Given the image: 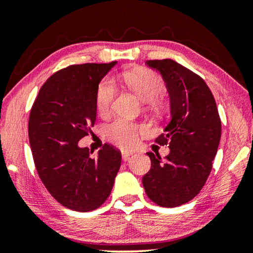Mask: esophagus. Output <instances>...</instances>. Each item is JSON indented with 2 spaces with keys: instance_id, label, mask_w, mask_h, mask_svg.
Wrapping results in <instances>:
<instances>
[{
  "instance_id": "34e87169",
  "label": "esophagus",
  "mask_w": 253,
  "mask_h": 253,
  "mask_svg": "<svg viewBox=\"0 0 253 253\" xmlns=\"http://www.w3.org/2000/svg\"><path fill=\"white\" fill-rule=\"evenodd\" d=\"M131 154H132V152H130V151H123V152H122V159H123V161H127V159H129V157H130Z\"/></svg>"
}]
</instances>
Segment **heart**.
<instances>
[{
    "mask_svg": "<svg viewBox=\"0 0 253 253\" xmlns=\"http://www.w3.org/2000/svg\"><path fill=\"white\" fill-rule=\"evenodd\" d=\"M122 79L141 100L152 102L164 95L166 83L157 72L150 69H137L122 74ZM117 93L116 83L113 78H103L96 88L95 106L100 114L109 112ZM145 131V126H138L127 120L119 119L106 126V136L109 141L120 147H132L137 144L139 134Z\"/></svg>",
    "mask_w": 253,
    "mask_h": 253,
    "instance_id": "obj_1",
    "label": "heart"
}]
</instances>
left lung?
I'll list each match as a JSON object with an SVG mask.
<instances>
[{"label":"left lung","mask_w":253,"mask_h":253,"mask_svg":"<svg viewBox=\"0 0 253 253\" xmlns=\"http://www.w3.org/2000/svg\"><path fill=\"white\" fill-rule=\"evenodd\" d=\"M160 72L170 98V122L155 139L170 152L162 162L152 152L151 169L143 177L145 192L162 207H177L200 192L212 170L221 138L215 100L204 79L177 62L146 61Z\"/></svg>","instance_id":"left-lung-1"}]
</instances>
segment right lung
Listing matches in <instances>:
<instances>
[{
    "instance_id": "1",
    "label": "right lung",
    "mask_w": 253,
    "mask_h": 253,
    "mask_svg": "<svg viewBox=\"0 0 253 253\" xmlns=\"http://www.w3.org/2000/svg\"><path fill=\"white\" fill-rule=\"evenodd\" d=\"M116 64L85 63L62 69L41 86L30 113L29 138L34 165L48 192L77 212L106 202L121 167V152L105 144L95 158L78 141L96 117L99 83Z\"/></svg>"
}]
</instances>
